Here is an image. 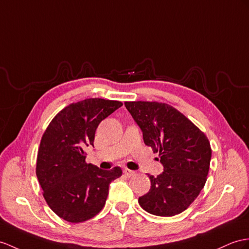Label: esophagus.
<instances>
[{
    "instance_id": "esophagus-1",
    "label": "esophagus",
    "mask_w": 249,
    "mask_h": 249,
    "mask_svg": "<svg viewBox=\"0 0 249 249\" xmlns=\"http://www.w3.org/2000/svg\"><path fill=\"white\" fill-rule=\"evenodd\" d=\"M124 173L126 178H132V177H134V175H135V172L130 170V169H128V168H124Z\"/></svg>"
}]
</instances>
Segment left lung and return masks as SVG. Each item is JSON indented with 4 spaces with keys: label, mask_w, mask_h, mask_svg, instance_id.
<instances>
[{
    "label": "left lung",
    "mask_w": 249,
    "mask_h": 249,
    "mask_svg": "<svg viewBox=\"0 0 249 249\" xmlns=\"http://www.w3.org/2000/svg\"><path fill=\"white\" fill-rule=\"evenodd\" d=\"M142 132L144 143L160 153L163 172L149 175L151 188L138 198L154 215L173 216L189 207L204 188L211 148L208 138L173 107L149 101L124 102Z\"/></svg>",
    "instance_id": "obj_1"
}]
</instances>
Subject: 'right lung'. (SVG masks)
<instances>
[{
  "mask_svg": "<svg viewBox=\"0 0 249 249\" xmlns=\"http://www.w3.org/2000/svg\"><path fill=\"white\" fill-rule=\"evenodd\" d=\"M121 106L101 98L71 104L54 116L42 136L36 174L46 203L61 219H92L104 208L108 185L123 174L119 167L102 170L87 163L84 151L94 147L98 124Z\"/></svg>",
  "mask_w": 249,
  "mask_h": 249,
  "instance_id": "obj_1",
  "label": "right lung"
}]
</instances>
